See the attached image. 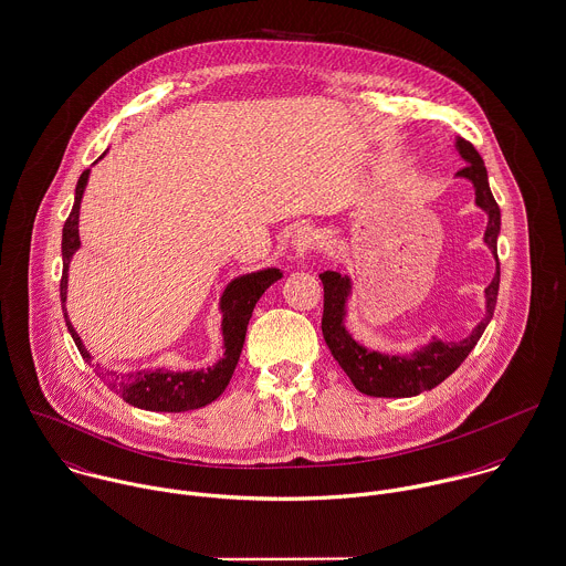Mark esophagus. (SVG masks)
Instances as JSON below:
<instances>
[{
	"mask_svg": "<svg viewBox=\"0 0 566 566\" xmlns=\"http://www.w3.org/2000/svg\"><path fill=\"white\" fill-rule=\"evenodd\" d=\"M317 244V235L311 227H300L291 240V251H293V260L302 262Z\"/></svg>",
	"mask_w": 566,
	"mask_h": 566,
	"instance_id": "esophagus-1",
	"label": "esophagus"
}]
</instances>
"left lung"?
Returning a JSON list of instances; mask_svg holds the SVG:
<instances>
[{"instance_id":"obj_1","label":"left lung","mask_w":566,"mask_h":566,"mask_svg":"<svg viewBox=\"0 0 566 566\" xmlns=\"http://www.w3.org/2000/svg\"><path fill=\"white\" fill-rule=\"evenodd\" d=\"M454 150L465 161V166L457 172V177L472 184L474 206L488 214L483 242L496 260L494 277L483 291L485 313L481 322L463 339L442 340L431 337L429 343L407 354H385V352L365 347L345 328L347 302L352 297V277L340 271H324L319 275L324 284L322 333L340 369L349 376L352 385L360 394H367L374 398H411L438 387L465 360V356L472 352L476 340L481 339L485 326L494 315L499 280H501L499 255H496L501 210L492 197V190L488 184V170L483 166L481 155L474 150V146L461 137H454Z\"/></svg>"}]
</instances>
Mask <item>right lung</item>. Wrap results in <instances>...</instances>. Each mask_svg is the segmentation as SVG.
Masks as SVG:
<instances>
[{"mask_svg":"<svg viewBox=\"0 0 566 566\" xmlns=\"http://www.w3.org/2000/svg\"><path fill=\"white\" fill-rule=\"evenodd\" d=\"M105 157V153H103ZM101 157V159H103ZM90 172L85 170L76 184V197H74V208L63 226V277H61V302L65 304L67 300V277H70V262L74 253L81 249V235H78V217H81V201L90 181ZM282 277V271L275 266L260 269L253 273H244L233 277L221 295L219 311L223 313L221 319V335H223V356L208 369H190V371H172V369H139V371H128V374H117L105 369L101 376L105 382L114 389L115 394L146 411H166V413H181V411H192L201 409L210 402H214L229 385V378L238 365L242 343L247 335V324L251 319V313L262 297V293L275 284ZM65 324L76 343L81 356L92 363V354L83 345L78 333L74 331L67 308H65ZM101 371V367L96 365Z\"/></svg>","mask_w":566,"mask_h":566,"instance_id":"add662e5","label":"right lung"}]
</instances>
